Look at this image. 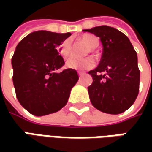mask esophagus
Returning a JSON list of instances; mask_svg holds the SVG:
<instances>
[{
    "instance_id": "34e87169",
    "label": "esophagus",
    "mask_w": 152,
    "mask_h": 152,
    "mask_svg": "<svg viewBox=\"0 0 152 152\" xmlns=\"http://www.w3.org/2000/svg\"><path fill=\"white\" fill-rule=\"evenodd\" d=\"M78 74H79V76H82V75H84V74H85V72H82V71H78Z\"/></svg>"
}]
</instances>
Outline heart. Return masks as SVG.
I'll list each match as a JSON object with an SVG mask.
<instances>
[{
	"instance_id": "1",
	"label": "heart",
	"mask_w": 152,
	"mask_h": 152,
	"mask_svg": "<svg viewBox=\"0 0 152 152\" xmlns=\"http://www.w3.org/2000/svg\"><path fill=\"white\" fill-rule=\"evenodd\" d=\"M83 41L88 45V47L91 50H94L99 45V40L94 35H84L82 37ZM71 44L69 41H64L60 45L59 52L64 58L67 57L71 53ZM95 61L91 57H85V58H77L72 56L70 57L66 62V67L69 69H74V70H82V69H90L91 67H94Z\"/></svg>"
}]
</instances>
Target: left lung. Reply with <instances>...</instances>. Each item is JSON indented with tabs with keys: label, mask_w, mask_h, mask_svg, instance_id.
Listing matches in <instances>:
<instances>
[{
	"label": "left lung",
	"mask_w": 152,
	"mask_h": 152,
	"mask_svg": "<svg viewBox=\"0 0 152 152\" xmlns=\"http://www.w3.org/2000/svg\"><path fill=\"white\" fill-rule=\"evenodd\" d=\"M83 31L99 37L103 46L100 64L89 72L93 78L88 87L91 104L106 113H122L139 93L137 53L129 38L115 28L104 25Z\"/></svg>",
	"instance_id": "8db88e82"
}]
</instances>
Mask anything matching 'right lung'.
I'll return each instance as SVG.
<instances>
[{"instance_id":"right-lung-1","label":"right lung","mask_w":152,"mask_h":152,"mask_svg":"<svg viewBox=\"0 0 152 152\" xmlns=\"http://www.w3.org/2000/svg\"><path fill=\"white\" fill-rule=\"evenodd\" d=\"M70 35V33L35 31L16 47L12 58L16 96L33 115L44 116L61 109L79 80L74 69L56 73L65 63L58 46Z\"/></svg>"}]
</instances>
